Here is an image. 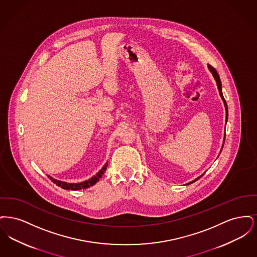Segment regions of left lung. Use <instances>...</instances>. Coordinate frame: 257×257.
<instances>
[{"label":"left lung","instance_id":"1","mask_svg":"<svg viewBox=\"0 0 257 257\" xmlns=\"http://www.w3.org/2000/svg\"><path fill=\"white\" fill-rule=\"evenodd\" d=\"M207 66L208 69H209V71L212 73L213 77H214V79H215V81H216V83H217L218 89H219V92H220V98H221V99H222V101H223V104H224V108H225V113H226V115H225V122H227V117H228V110H227V104H226V102H225V100H224V98H223V95H222V90H221V82H220V76H219V74H218V72L216 71V69H215L214 67H212L210 64H207ZM224 141H225V133H224V138H223V143H222V147H221V149H222V147H223ZM221 149H220V152H221ZM201 176H203V174H201L200 176H198V177L196 178L195 180H193V181L189 182V183L187 184V185H190V184L196 182V180H197V179H199Z\"/></svg>","mask_w":257,"mask_h":257}]
</instances>
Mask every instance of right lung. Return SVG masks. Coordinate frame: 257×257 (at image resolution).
I'll list each match as a JSON object with an SVG mask.
<instances>
[{
    "mask_svg": "<svg viewBox=\"0 0 257 257\" xmlns=\"http://www.w3.org/2000/svg\"><path fill=\"white\" fill-rule=\"evenodd\" d=\"M107 166H108V162L103 166V168H102L100 171H98L97 173H96V175L92 176L91 178L87 179L86 181L80 182V183H67V182L61 181V180H57V179L53 178V177L50 176V175H48V177L51 179V181H53V183L56 184L57 186L61 187V188L64 189V190H74V191H76V190H82V189L89 188L90 186H93L94 184L97 183L98 181H99V179L102 177V175L104 174V172L107 170Z\"/></svg>",
    "mask_w": 257,
    "mask_h": 257,
    "instance_id": "obj_1",
    "label": "right lung"
}]
</instances>
